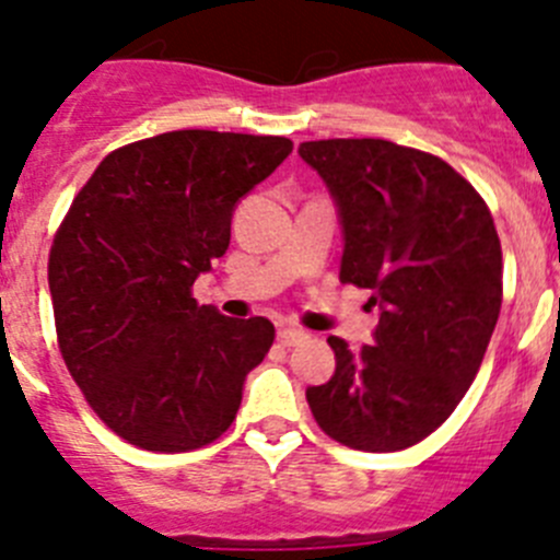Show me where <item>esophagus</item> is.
<instances>
[{"instance_id":"1","label":"esophagus","mask_w":560,"mask_h":560,"mask_svg":"<svg viewBox=\"0 0 560 560\" xmlns=\"http://www.w3.org/2000/svg\"><path fill=\"white\" fill-rule=\"evenodd\" d=\"M304 339H310V334H306L304 328H295V326L279 328V342L284 345V348H295V345H301Z\"/></svg>"}]
</instances>
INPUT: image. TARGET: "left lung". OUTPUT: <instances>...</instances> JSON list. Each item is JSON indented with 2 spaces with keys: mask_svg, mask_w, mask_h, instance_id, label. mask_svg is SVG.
<instances>
[{
  "mask_svg": "<svg viewBox=\"0 0 560 560\" xmlns=\"http://www.w3.org/2000/svg\"><path fill=\"white\" fill-rule=\"evenodd\" d=\"M345 234L339 281L373 292V345L328 337L331 381L306 389L339 445L392 453L431 436L478 375L503 304V250L480 192L428 151L381 138L301 143Z\"/></svg>",
  "mask_w": 560,
  "mask_h": 560,
  "instance_id": "left-lung-1",
  "label": "left lung"
}]
</instances>
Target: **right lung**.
I'll return each instance as SVG.
<instances>
[{"label":"right lung","instance_id":"1","mask_svg":"<svg viewBox=\"0 0 560 560\" xmlns=\"http://www.w3.org/2000/svg\"><path fill=\"white\" fill-rule=\"evenodd\" d=\"M292 140L179 129L109 151L49 250L57 348L98 420L151 453H187L234 422L276 328L198 306L192 281L226 254L234 203Z\"/></svg>","mask_w":560,"mask_h":560}]
</instances>
